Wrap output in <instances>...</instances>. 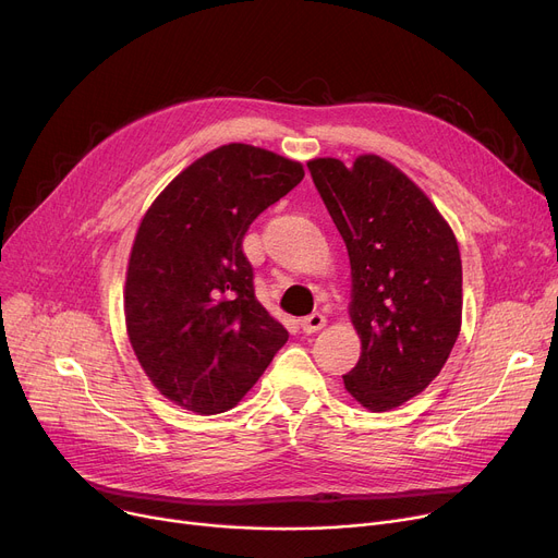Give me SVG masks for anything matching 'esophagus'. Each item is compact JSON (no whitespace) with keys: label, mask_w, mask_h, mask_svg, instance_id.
Segmentation results:
<instances>
[{"label":"esophagus","mask_w":558,"mask_h":558,"mask_svg":"<svg viewBox=\"0 0 558 558\" xmlns=\"http://www.w3.org/2000/svg\"><path fill=\"white\" fill-rule=\"evenodd\" d=\"M301 328H303V332H307V335H312V332H318L320 328H326V316L324 314H310V316H305L303 320H301Z\"/></svg>","instance_id":"34e87169"}]
</instances>
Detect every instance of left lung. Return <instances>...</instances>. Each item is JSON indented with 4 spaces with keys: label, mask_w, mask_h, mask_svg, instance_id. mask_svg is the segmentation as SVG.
Returning <instances> with one entry per match:
<instances>
[{
    "label": "left lung",
    "mask_w": 558,
    "mask_h": 558,
    "mask_svg": "<svg viewBox=\"0 0 558 558\" xmlns=\"http://www.w3.org/2000/svg\"><path fill=\"white\" fill-rule=\"evenodd\" d=\"M350 259L348 314L362 341L345 391L389 412L429 387L461 330V255L450 223L389 160L307 162Z\"/></svg>",
    "instance_id": "8db88e82"
}]
</instances>
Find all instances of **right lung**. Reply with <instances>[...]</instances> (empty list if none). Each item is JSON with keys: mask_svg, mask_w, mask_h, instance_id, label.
Segmentation results:
<instances>
[{"mask_svg": "<svg viewBox=\"0 0 558 558\" xmlns=\"http://www.w3.org/2000/svg\"><path fill=\"white\" fill-rule=\"evenodd\" d=\"M303 175L299 160L223 144L175 175L140 221L124 284L126 335L151 385L187 412H228L289 337L255 296L242 240Z\"/></svg>", "mask_w": 558, "mask_h": 558, "instance_id": "add662e5", "label": "right lung"}]
</instances>
